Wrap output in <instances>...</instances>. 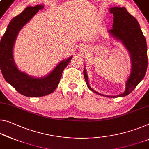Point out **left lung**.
<instances>
[{
    "instance_id": "8db88e82",
    "label": "left lung",
    "mask_w": 149,
    "mask_h": 149,
    "mask_svg": "<svg viewBox=\"0 0 149 149\" xmlns=\"http://www.w3.org/2000/svg\"><path fill=\"white\" fill-rule=\"evenodd\" d=\"M113 15V28L108 32L117 41H120L128 50L131 62V74L125 84V90L119 95H106L92 89L89 84L86 69L84 75L87 87L94 93L107 97H119L129 95L145 77L147 69V45L138 21L127 12L125 7H111Z\"/></svg>"
}]
</instances>
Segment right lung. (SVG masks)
<instances>
[{"mask_svg":"<svg viewBox=\"0 0 149 149\" xmlns=\"http://www.w3.org/2000/svg\"><path fill=\"white\" fill-rule=\"evenodd\" d=\"M44 5L28 6L10 21L0 42V67L4 79L22 95L29 97H42L50 94L58 87L64 68L73 56L62 60L46 76L34 77L21 72L16 66L13 48L20 30L32 19Z\"/></svg>","mask_w":149,"mask_h":149,"instance_id":"obj_1","label":"right lung"}]
</instances>
